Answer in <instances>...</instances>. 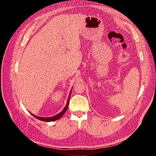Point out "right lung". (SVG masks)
Segmentation results:
<instances>
[{"label": "right lung", "mask_w": 156, "mask_h": 156, "mask_svg": "<svg viewBox=\"0 0 156 156\" xmlns=\"http://www.w3.org/2000/svg\"><path fill=\"white\" fill-rule=\"evenodd\" d=\"M70 95H71V93L69 94V98H68V102H67V104H66V107H65V108H64V109H63L62 111H61L60 113H58V115H55V116H52V117H49V118H48H48H44V117L37 116H36V115H34L32 114V113H31V115H32V116H34L35 118H36L37 119H38V120H41V121H45V122H51V121H55V120H58V119H60V118L61 116H62V115L64 114L65 112L66 111V110L68 109V105H69V98H70Z\"/></svg>", "instance_id": "1"}]
</instances>
